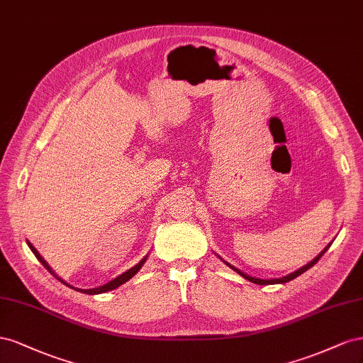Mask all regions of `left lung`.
I'll return each instance as SVG.
<instances>
[{
	"label": "left lung",
	"instance_id": "obj_1",
	"mask_svg": "<svg viewBox=\"0 0 363 363\" xmlns=\"http://www.w3.org/2000/svg\"><path fill=\"white\" fill-rule=\"evenodd\" d=\"M328 247H330V245L325 247V250L323 251V252H320L316 258H313V260L312 262H310L308 264H306V266H303L301 269H298V271L296 272H294V274H289V275H286V277H283V278H275V279H260V278H254V277H250V275H246V274H243V272H240L239 271V269H235L234 266H231V264H228V266H230L231 269H234V271L237 272V274H240L243 278H246V279H250V281H252V283H255V284H277V283H287V281H291V279H294V278H296L298 275H301V274H304L306 271H307V269H310V267H312L313 264H316L318 262H319V258L320 257H323L324 254H325V251L328 250Z\"/></svg>",
	"mask_w": 363,
	"mask_h": 363
}]
</instances>
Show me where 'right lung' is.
I'll list each match as a JSON object with an SVG mask.
<instances>
[{"label": "right lung", "mask_w": 363, "mask_h": 363, "mask_svg": "<svg viewBox=\"0 0 363 363\" xmlns=\"http://www.w3.org/2000/svg\"><path fill=\"white\" fill-rule=\"evenodd\" d=\"M27 245H28V247H30V250H32V252L35 254V257L38 258V260L40 262V263H43L47 269H48V271L51 272V274H53L57 279H59V281L60 283H64V284H67L65 281H64V279H60L53 271H51V269H50V266L45 263V260H44V258L43 257H40L39 255V252L35 250V247L32 246V245H30L28 242H27ZM144 262H146V258H143V260L137 264V266H133V267H130L129 269V271L128 272H124V274H121L120 277H117L116 279H112V281H109L108 284H105V286H100V287H96V289H77V291L79 292H84V294H88V295H96V294H103V292H108V291H112V289H116V287H118V286H121L123 283H126L128 281V279H130L133 275H135L138 271H140V267L144 264ZM68 286V284H67ZM71 287V286H69ZM72 289H74V287H72Z\"/></svg>", "instance_id": "1"}]
</instances>
